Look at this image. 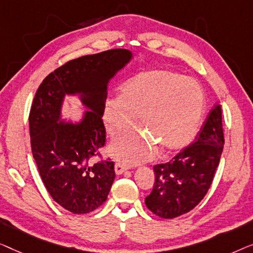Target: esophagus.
<instances>
[{"mask_svg": "<svg viewBox=\"0 0 253 253\" xmlns=\"http://www.w3.org/2000/svg\"><path fill=\"white\" fill-rule=\"evenodd\" d=\"M128 169V167L125 165V164H123V163H116V165H115V170H116V173L118 174H123L124 172H125V170H127Z\"/></svg>", "mask_w": 253, "mask_h": 253, "instance_id": "34e87169", "label": "esophagus"}]
</instances>
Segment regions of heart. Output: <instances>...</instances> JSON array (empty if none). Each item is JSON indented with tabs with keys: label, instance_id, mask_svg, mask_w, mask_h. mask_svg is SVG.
Masks as SVG:
<instances>
[{
	"label": "heart",
	"instance_id": "1",
	"mask_svg": "<svg viewBox=\"0 0 253 253\" xmlns=\"http://www.w3.org/2000/svg\"><path fill=\"white\" fill-rule=\"evenodd\" d=\"M205 109L198 83L170 70H149L124 84L120 98L106 102L104 124L116 137L138 124L145 131L129 133L113 142L110 152L131 165L147 162L157 149L162 154L180 150L197 133Z\"/></svg>",
	"mask_w": 253,
	"mask_h": 253
}]
</instances>
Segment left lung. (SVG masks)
I'll return each mask as SVG.
<instances>
[{"instance_id":"1","label":"left lung","mask_w":253,"mask_h":253,"mask_svg":"<svg viewBox=\"0 0 253 253\" xmlns=\"http://www.w3.org/2000/svg\"><path fill=\"white\" fill-rule=\"evenodd\" d=\"M225 136L220 105H215L194 143L165 164L154 166L155 183L145 205L154 214L173 219L191 211L205 197L220 163Z\"/></svg>"}]
</instances>
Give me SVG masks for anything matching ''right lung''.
<instances>
[{"label": "right lung", "instance_id": "1", "mask_svg": "<svg viewBox=\"0 0 253 253\" xmlns=\"http://www.w3.org/2000/svg\"><path fill=\"white\" fill-rule=\"evenodd\" d=\"M130 58L126 49L81 56L48 74L35 92L28 117L32 154L45 189L74 214L99 208L115 180V162L94 159L102 157L106 141V86ZM66 93H81L91 109L80 124L58 123Z\"/></svg>", "mask_w": 253, "mask_h": 253}]
</instances>
